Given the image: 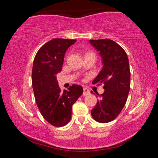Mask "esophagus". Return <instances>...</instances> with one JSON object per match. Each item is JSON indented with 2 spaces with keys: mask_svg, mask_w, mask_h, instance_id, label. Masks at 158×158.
Listing matches in <instances>:
<instances>
[{
  "mask_svg": "<svg viewBox=\"0 0 158 158\" xmlns=\"http://www.w3.org/2000/svg\"><path fill=\"white\" fill-rule=\"evenodd\" d=\"M90 90L86 89V88H84V92H83V95H88L90 94Z\"/></svg>",
  "mask_w": 158,
  "mask_h": 158,
  "instance_id": "1",
  "label": "esophagus"
}]
</instances>
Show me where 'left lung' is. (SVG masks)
<instances>
[{
    "instance_id": "obj_1",
    "label": "left lung",
    "mask_w": 158,
    "mask_h": 158,
    "mask_svg": "<svg viewBox=\"0 0 158 158\" xmlns=\"http://www.w3.org/2000/svg\"><path fill=\"white\" fill-rule=\"evenodd\" d=\"M89 42L99 52L103 65L93 84L102 83L105 89L102 94L96 93L100 99L91 115L95 121L106 123L118 116L126 103L130 89L129 60L124 49L111 40Z\"/></svg>"
}]
</instances>
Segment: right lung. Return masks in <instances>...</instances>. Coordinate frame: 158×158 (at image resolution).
I'll use <instances>...</instances> for the list:
<instances>
[{
	"label": "right lung",
	"mask_w": 158,
	"mask_h": 158,
	"mask_svg": "<svg viewBox=\"0 0 158 158\" xmlns=\"http://www.w3.org/2000/svg\"><path fill=\"white\" fill-rule=\"evenodd\" d=\"M76 41L53 39L38 50L34 58L32 85L37 106L44 118L56 127L68 123L72 106L83 93L82 86L76 84L61 91L56 79L67 49Z\"/></svg>",
	"instance_id": "right-lung-1"
}]
</instances>
